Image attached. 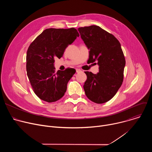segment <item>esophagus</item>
<instances>
[{"label": "esophagus", "instance_id": "34e87169", "mask_svg": "<svg viewBox=\"0 0 152 152\" xmlns=\"http://www.w3.org/2000/svg\"><path fill=\"white\" fill-rule=\"evenodd\" d=\"M76 73H79V72H81V70H80V69H76Z\"/></svg>", "mask_w": 152, "mask_h": 152}]
</instances>
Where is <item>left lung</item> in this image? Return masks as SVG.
Returning <instances> with one entry per match:
<instances>
[{"label": "left lung", "instance_id": "left-lung-1", "mask_svg": "<svg viewBox=\"0 0 152 152\" xmlns=\"http://www.w3.org/2000/svg\"><path fill=\"white\" fill-rule=\"evenodd\" d=\"M81 38L90 49V63L97 64L99 72H85L87 79L83 89L90 100L103 103L117 93L123 81L125 58L118 40L96 25L78 28Z\"/></svg>", "mask_w": 152, "mask_h": 152}]
</instances>
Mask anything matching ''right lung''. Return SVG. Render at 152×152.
<instances>
[{
	"mask_svg": "<svg viewBox=\"0 0 152 152\" xmlns=\"http://www.w3.org/2000/svg\"><path fill=\"white\" fill-rule=\"evenodd\" d=\"M79 36L77 31L69 29H46L28 48L26 71L35 94L47 102H54L62 97L69 80L76 70L67 68L55 72V58H61L65 49Z\"/></svg>",
	"mask_w": 152,
	"mask_h": 152,
	"instance_id": "1",
	"label": "right lung"
}]
</instances>
